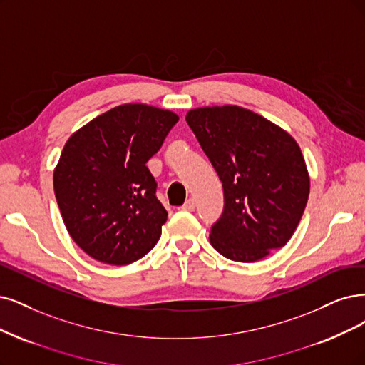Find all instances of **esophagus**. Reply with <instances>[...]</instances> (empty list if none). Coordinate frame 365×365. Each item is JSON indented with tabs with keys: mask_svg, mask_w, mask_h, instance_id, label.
Here are the masks:
<instances>
[{
	"mask_svg": "<svg viewBox=\"0 0 365 365\" xmlns=\"http://www.w3.org/2000/svg\"><path fill=\"white\" fill-rule=\"evenodd\" d=\"M182 209H183V210H187V212H192V210L195 209V200H194V198L186 200L185 205L182 206Z\"/></svg>",
	"mask_w": 365,
	"mask_h": 365,
	"instance_id": "obj_1",
	"label": "esophagus"
}]
</instances>
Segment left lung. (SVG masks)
I'll return each mask as SVG.
<instances>
[{
	"label": "left lung",
	"mask_w": 365,
	"mask_h": 365,
	"mask_svg": "<svg viewBox=\"0 0 365 365\" xmlns=\"http://www.w3.org/2000/svg\"><path fill=\"white\" fill-rule=\"evenodd\" d=\"M224 190V209L210 244L233 262H257L284 247L309 194L299 145L290 135L245 108L206 106L186 114Z\"/></svg>",
	"instance_id": "obj_1"
}]
</instances>
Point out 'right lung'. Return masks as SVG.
<instances>
[{
	"mask_svg": "<svg viewBox=\"0 0 365 365\" xmlns=\"http://www.w3.org/2000/svg\"><path fill=\"white\" fill-rule=\"evenodd\" d=\"M178 121L171 111L128 103L67 140L53 192L67 232L94 260L123 266L156 245L168 213L145 164Z\"/></svg>",
	"mask_w": 365,
	"mask_h": 365,
	"instance_id": "add662e5",
	"label": "right lung"
}]
</instances>
